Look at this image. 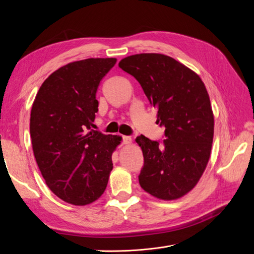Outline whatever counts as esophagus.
<instances>
[{
    "mask_svg": "<svg viewBox=\"0 0 254 254\" xmlns=\"http://www.w3.org/2000/svg\"><path fill=\"white\" fill-rule=\"evenodd\" d=\"M122 139H123V144H131V142H132V140H131V137L130 136H127V135H123L122 136Z\"/></svg>",
    "mask_w": 254,
    "mask_h": 254,
    "instance_id": "1",
    "label": "esophagus"
}]
</instances>
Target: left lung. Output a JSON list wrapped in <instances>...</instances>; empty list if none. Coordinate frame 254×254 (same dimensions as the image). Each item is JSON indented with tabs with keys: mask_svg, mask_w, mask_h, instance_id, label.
Here are the masks:
<instances>
[{
	"mask_svg": "<svg viewBox=\"0 0 254 254\" xmlns=\"http://www.w3.org/2000/svg\"><path fill=\"white\" fill-rule=\"evenodd\" d=\"M119 66L139 81L157 124L165 127L163 141L141 134L135 142L143 151L140 186L150 195L173 200L193 189L210 158L214 117L209 94L199 76L162 54H137Z\"/></svg>",
	"mask_w": 254,
	"mask_h": 254,
	"instance_id": "8db88e82",
	"label": "left lung"
}]
</instances>
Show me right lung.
Masks as SVG:
<instances>
[{
  "label": "right lung",
  "instance_id": "right-lung-1",
  "mask_svg": "<svg viewBox=\"0 0 254 254\" xmlns=\"http://www.w3.org/2000/svg\"><path fill=\"white\" fill-rule=\"evenodd\" d=\"M115 58H90L51 74L30 113V137L39 170L64 201L86 205L102 196L112 171L120 135L92 129L98 111L96 91Z\"/></svg>",
  "mask_w": 254,
  "mask_h": 254
}]
</instances>
